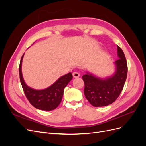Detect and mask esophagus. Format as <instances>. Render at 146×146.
Instances as JSON below:
<instances>
[{
    "mask_svg": "<svg viewBox=\"0 0 146 146\" xmlns=\"http://www.w3.org/2000/svg\"><path fill=\"white\" fill-rule=\"evenodd\" d=\"M72 76L74 78H78L80 77V74H79V73H78L77 72H74L72 74Z\"/></svg>",
    "mask_w": 146,
    "mask_h": 146,
    "instance_id": "obj_1",
    "label": "esophagus"
}]
</instances>
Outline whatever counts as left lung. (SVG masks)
Segmentation results:
<instances>
[{
  "label": "left lung",
  "instance_id": "8db88e82",
  "mask_svg": "<svg viewBox=\"0 0 146 146\" xmlns=\"http://www.w3.org/2000/svg\"><path fill=\"white\" fill-rule=\"evenodd\" d=\"M117 55L119 58L115 61L116 70L113 76L102 79L88 72L82 76L85 83L84 94L94 107H104L112 104L123 90L128 68L124 53L118 46Z\"/></svg>",
  "mask_w": 146,
  "mask_h": 146
}]
</instances>
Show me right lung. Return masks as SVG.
Instances as JSON below:
<instances>
[{"mask_svg": "<svg viewBox=\"0 0 146 146\" xmlns=\"http://www.w3.org/2000/svg\"><path fill=\"white\" fill-rule=\"evenodd\" d=\"M23 55L19 67V78L24 94L30 103L34 107L41 110L51 111L60 105L62 100L64 88L72 80V75L69 72L61 77L50 86L42 90H36L29 87L23 79L21 72Z\"/></svg>", "mask_w": 146, "mask_h": 146, "instance_id": "obj_1", "label": "right lung"}]
</instances>
